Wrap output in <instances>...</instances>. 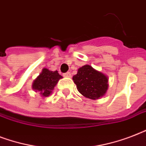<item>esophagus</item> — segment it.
Here are the masks:
<instances>
[{
    "instance_id": "esophagus-1",
    "label": "esophagus",
    "mask_w": 146,
    "mask_h": 146,
    "mask_svg": "<svg viewBox=\"0 0 146 146\" xmlns=\"http://www.w3.org/2000/svg\"><path fill=\"white\" fill-rule=\"evenodd\" d=\"M64 76H65V77H71V73L70 72L64 73Z\"/></svg>"
}]
</instances>
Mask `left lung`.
Listing matches in <instances>:
<instances>
[{"label": "left lung", "instance_id": "1", "mask_svg": "<svg viewBox=\"0 0 146 146\" xmlns=\"http://www.w3.org/2000/svg\"><path fill=\"white\" fill-rule=\"evenodd\" d=\"M73 80L78 91L90 99H98L108 90V77L101 72L96 70L89 65L80 67L77 74L73 76Z\"/></svg>", "mask_w": 146, "mask_h": 146}]
</instances>
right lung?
Returning a JSON list of instances; mask_svg holds the SVG:
<instances>
[{"label": "right lung", "instance_id": "1", "mask_svg": "<svg viewBox=\"0 0 146 146\" xmlns=\"http://www.w3.org/2000/svg\"><path fill=\"white\" fill-rule=\"evenodd\" d=\"M63 78L58 72L50 71L47 68H44L40 75L33 82V89L35 91L40 92L42 96H48L57 85L60 79Z\"/></svg>", "mask_w": 146, "mask_h": 146}]
</instances>
